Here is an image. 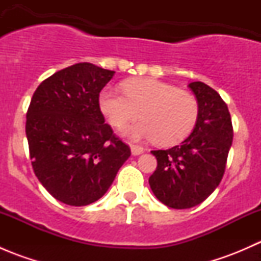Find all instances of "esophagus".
Returning <instances> with one entry per match:
<instances>
[{
	"instance_id": "1",
	"label": "esophagus",
	"mask_w": 261,
	"mask_h": 261,
	"mask_svg": "<svg viewBox=\"0 0 261 261\" xmlns=\"http://www.w3.org/2000/svg\"><path fill=\"white\" fill-rule=\"evenodd\" d=\"M131 152L133 155H140L144 152V147L140 145H131Z\"/></svg>"
}]
</instances>
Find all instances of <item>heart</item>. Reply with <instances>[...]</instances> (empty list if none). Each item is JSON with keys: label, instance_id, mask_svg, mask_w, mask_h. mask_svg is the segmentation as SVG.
<instances>
[{"label": "heart", "instance_id": "heart-1", "mask_svg": "<svg viewBox=\"0 0 261 261\" xmlns=\"http://www.w3.org/2000/svg\"><path fill=\"white\" fill-rule=\"evenodd\" d=\"M123 91L105 88L99 94V107L117 128L136 120L141 112L145 120L127 130L133 138L156 139L159 145L170 146L184 140L196 126L198 102L188 92L151 78L126 82Z\"/></svg>", "mask_w": 261, "mask_h": 261}]
</instances>
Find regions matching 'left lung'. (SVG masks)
<instances>
[{"instance_id":"left-lung-1","label":"left lung","mask_w":261,"mask_h":261,"mask_svg":"<svg viewBox=\"0 0 261 261\" xmlns=\"http://www.w3.org/2000/svg\"><path fill=\"white\" fill-rule=\"evenodd\" d=\"M189 88L198 102V120L191 135L168 150H152L158 160L150 175L152 193L165 206L191 208L202 203L223 177L233 130L227 105L202 82Z\"/></svg>"}]
</instances>
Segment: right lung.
Wrapping results in <instances>:
<instances>
[{
	"mask_svg": "<svg viewBox=\"0 0 261 261\" xmlns=\"http://www.w3.org/2000/svg\"><path fill=\"white\" fill-rule=\"evenodd\" d=\"M114 74L78 63L41 82L31 98L26 138L34 173L69 206L98 201L131 155L99 109V92Z\"/></svg>",
	"mask_w": 261,
	"mask_h": 261,
	"instance_id": "1",
	"label": "right lung"
}]
</instances>
